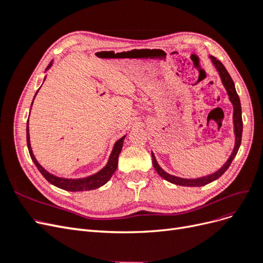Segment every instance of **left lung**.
Here are the masks:
<instances>
[{
	"instance_id": "obj_1",
	"label": "left lung",
	"mask_w": 263,
	"mask_h": 263,
	"mask_svg": "<svg viewBox=\"0 0 263 263\" xmlns=\"http://www.w3.org/2000/svg\"><path fill=\"white\" fill-rule=\"evenodd\" d=\"M210 58L213 62L214 67L216 68V70L218 71V74L220 77V80L222 85L225 86V89L227 91L228 94V98L229 101L232 102V104L234 106V114H233V119H234V133H235V147L232 155L228 158V160L225 162V164L221 166V168L214 172L210 176H206V177H201V178H197V179H183V178H179L176 176H172V174H169L168 172H165L159 163L156 160V157L154 155V153H151V156H153V164L155 166L156 171L158 172L159 176L161 178H163L164 180H166L170 183H173V184H177V185H183V186H203L209 184V183L217 180L218 178H220L222 174L225 173V171L229 168L230 163L233 162L234 158L236 157L237 153H238V149L240 147L241 144V136H242V118H241V105H240V100L239 97H238V94L236 92V87H235V83L233 81L232 77L229 76L228 71L226 70V68L224 67L222 63L217 60L213 55H210Z\"/></svg>"
}]
</instances>
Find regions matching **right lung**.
Instances as JSON below:
<instances>
[{
    "mask_svg": "<svg viewBox=\"0 0 263 263\" xmlns=\"http://www.w3.org/2000/svg\"><path fill=\"white\" fill-rule=\"evenodd\" d=\"M52 66V61L49 63V66L47 67L46 70H48L50 67ZM46 77L44 78L45 81ZM39 90H37L35 97L37 95ZM34 97V100H35ZM33 100V102H34ZM33 105V103H31ZM126 137L123 136L122 138H119L113 147L112 153H110V156L108 158V161L105 164V166L103 169H101L99 172L92 174V176L85 177V178H80V179H67V178H60L54 176V174H51L50 172L47 171L45 168L39 164V162L37 161V159L35 158L33 150H31V146H30V139H29V127H28V121H27V126H26V138H27V147H28V151L31 160L35 163V165L37 166V169L39 170L43 174V177L48 181L49 183H51L52 185L57 186L59 189L66 190V191H70V192H80V191H90V190H95L102 185H104L105 183L112 178V176L114 174V172L117 169V164H118V156L121 154L122 148H123V144H124V139Z\"/></svg>",
    "mask_w": 263,
    "mask_h": 263,
    "instance_id": "add662e5",
    "label": "right lung"
}]
</instances>
